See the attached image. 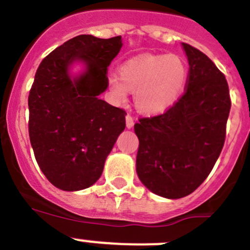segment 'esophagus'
<instances>
[{
	"instance_id": "34e87169",
	"label": "esophagus",
	"mask_w": 250,
	"mask_h": 250,
	"mask_svg": "<svg viewBox=\"0 0 250 250\" xmlns=\"http://www.w3.org/2000/svg\"><path fill=\"white\" fill-rule=\"evenodd\" d=\"M134 118L132 117L130 115H127L125 116V125H127L128 129H130V128L134 127Z\"/></svg>"
}]
</instances>
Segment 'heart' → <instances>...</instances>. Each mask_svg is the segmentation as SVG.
Returning <instances> with one entry per match:
<instances>
[{"instance_id":"b5f03b06","label":"heart","mask_w":250,"mask_h":250,"mask_svg":"<svg viewBox=\"0 0 250 250\" xmlns=\"http://www.w3.org/2000/svg\"><path fill=\"white\" fill-rule=\"evenodd\" d=\"M188 78V64L178 55H141L120 67V75L107 76L113 102L125 104L129 90L134 104L144 115H162L170 110L183 95Z\"/></svg>"}]
</instances>
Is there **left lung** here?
Segmentation results:
<instances>
[{
  "label": "left lung",
  "instance_id": "left-lung-1",
  "mask_svg": "<svg viewBox=\"0 0 250 250\" xmlns=\"http://www.w3.org/2000/svg\"><path fill=\"white\" fill-rule=\"evenodd\" d=\"M188 62L185 94L163 115L141 118L137 174L155 195L178 200L192 193L223 150L231 109L226 78L201 50L181 43Z\"/></svg>",
  "mask_w": 250,
  "mask_h": 250
}]
</instances>
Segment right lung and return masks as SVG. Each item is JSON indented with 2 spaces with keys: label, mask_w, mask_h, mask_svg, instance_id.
I'll return each instance as SVG.
<instances>
[{
  "label": "right lung",
  "mask_w": 250,
  "mask_h": 250,
  "mask_svg": "<svg viewBox=\"0 0 250 250\" xmlns=\"http://www.w3.org/2000/svg\"><path fill=\"white\" fill-rule=\"evenodd\" d=\"M122 37L80 35L55 48L37 69L29 94V134L42 173L55 188L80 191L98 181L125 128V111L99 95ZM75 64L82 69L73 72Z\"/></svg>",
  "instance_id": "1"
}]
</instances>
